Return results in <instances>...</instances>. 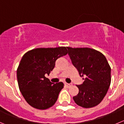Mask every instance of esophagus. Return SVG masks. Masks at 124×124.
Wrapping results in <instances>:
<instances>
[{
	"label": "esophagus",
	"mask_w": 124,
	"mask_h": 124,
	"mask_svg": "<svg viewBox=\"0 0 124 124\" xmlns=\"http://www.w3.org/2000/svg\"><path fill=\"white\" fill-rule=\"evenodd\" d=\"M65 85H66V86L67 87V88H70V86H72V85L71 84H69V83H65Z\"/></svg>",
	"instance_id": "34e87169"
}]
</instances>
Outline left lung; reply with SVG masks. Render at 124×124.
Listing matches in <instances>:
<instances>
[{"label": "left lung", "mask_w": 124, "mask_h": 124, "mask_svg": "<svg viewBox=\"0 0 124 124\" xmlns=\"http://www.w3.org/2000/svg\"><path fill=\"white\" fill-rule=\"evenodd\" d=\"M67 49L80 75L86 77L83 84L77 85L79 92L73 99L83 108L95 107L103 99L111 84V68L107 58L101 52L91 48Z\"/></svg>", "instance_id": "1"}]
</instances>
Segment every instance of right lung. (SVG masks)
I'll return each mask as SVG.
<instances>
[{
	"mask_svg": "<svg viewBox=\"0 0 124 124\" xmlns=\"http://www.w3.org/2000/svg\"><path fill=\"white\" fill-rule=\"evenodd\" d=\"M68 54L66 47L37 48L24 54L17 69L19 88L30 106L46 109L56 102L64 84L52 83L45 77L54 69L55 61Z\"/></svg>",
	"mask_w": 124,
	"mask_h": 124,
	"instance_id": "add662e5",
	"label": "right lung"
}]
</instances>
